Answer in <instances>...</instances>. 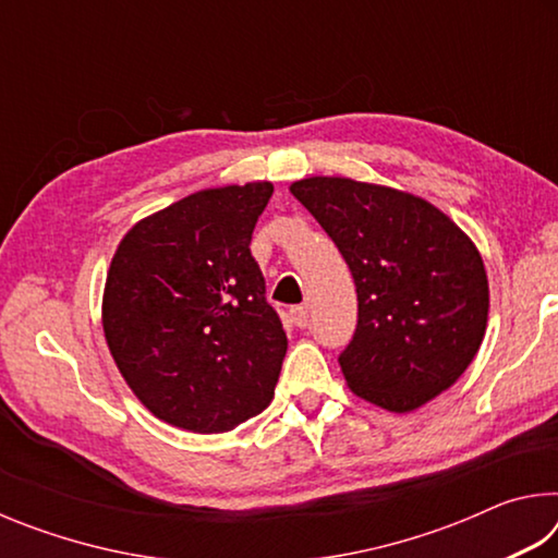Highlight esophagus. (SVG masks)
Masks as SVG:
<instances>
[{
    "instance_id": "esophagus-1",
    "label": "esophagus",
    "mask_w": 558,
    "mask_h": 558,
    "mask_svg": "<svg viewBox=\"0 0 558 558\" xmlns=\"http://www.w3.org/2000/svg\"><path fill=\"white\" fill-rule=\"evenodd\" d=\"M290 317H292V323H295L298 327H307V323H310V315H307V307L305 305L290 307Z\"/></svg>"
}]
</instances>
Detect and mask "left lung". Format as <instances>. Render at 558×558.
Masks as SVG:
<instances>
[{
  "mask_svg": "<svg viewBox=\"0 0 558 558\" xmlns=\"http://www.w3.org/2000/svg\"><path fill=\"white\" fill-rule=\"evenodd\" d=\"M290 192L352 270L359 319L339 366L356 396L409 413L450 389L483 344L485 263L465 233L421 196L347 177Z\"/></svg>",
  "mask_w": 558,
  "mask_h": 558,
  "instance_id": "1",
  "label": "left lung"
}]
</instances>
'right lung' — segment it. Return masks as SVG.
Instances as JSON below:
<instances>
[{
  "label": "right lung",
  "mask_w": 558,
  "mask_h": 558,
  "mask_svg": "<svg viewBox=\"0 0 558 558\" xmlns=\"http://www.w3.org/2000/svg\"><path fill=\"white\" fill-rule=\"evenodd\" d=\"M270 196V182L189 194L112 256L102 332L132 393L169 426L226 433L272 401L288 337L251 256Z\"/></svg>",
  "instance_id": "add662e5"
}]
</instances>
